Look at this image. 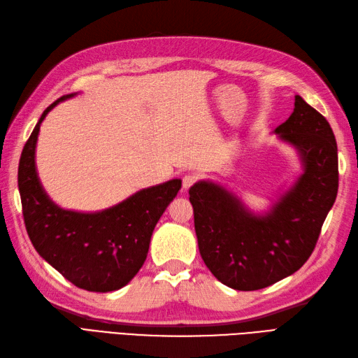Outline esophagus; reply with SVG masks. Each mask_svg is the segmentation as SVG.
I'll return each instance as SVG.
<instances>
[{"label":"esophagus","mask_w":358,"mask_h":358,"mask_svg":"<svg viewBox=\"0 0 358 358\" xmlns=\"http://www.w3.org/2000/svg\"><path fill=\"white\" fill-rule=\"evenodd\" d=\"M195 181H196V177H195V176H190V173H187V176L182 177V189L189 190L192 186L195 185Z\"/></svg>","instance_id":"34e87169"}]
</instances>
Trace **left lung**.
Masks as SVG:
<instances>
[{"mask_svg": "<svg viewBox=\"0 0 358 358\" xmlns=\"http://www.w3.org/2000/svg\"><path fill=\"white\" fill-rule=\"evenodd\" d=\"M275 133L298 151L302 173L268 213H252L213 181L189 189L201 257L236 290H259L296 272L313 252L337 196V143L327 119L296 95L293 113Z\"/></svg>", "mask_w": 358, "mask_h": 358, "instance_id": "1", "label": "left lung"}]
</instances>
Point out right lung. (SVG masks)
Here are the masks:
<instances>
[{
    "label": "right lung",
    "mask_w": 358,
    "mask_h": 358,
    "mask_svg": "<svg viewBox=\"0 0 358 358\" xmlns=\"http://www.w3.org/2000/svg\"><path fill=\"white\" fill-rule=\"evenodd\" d=\"M74 95L62 96L45 110L22 150L17 187L24 222L36 251L68 281L89 292H112L130 282L142 268L154 227L177 196L181 180L142 189L95 213L72 212L52 203L36 171V142L50 110Z\"/></svg>",
    "instance_id": "right-lung-1"
}]
</instances>
